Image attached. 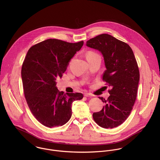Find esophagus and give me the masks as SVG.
Segmentation results:
<instances>
[{"label":"esophagus","instance_id":"1","mask_svg":"<svg viewBox=\"0 0 160 160\" xmlns=\"http://www.w3.org/2000/svg\"><path fill=\"white\" fill-rule=\"evenodd\" d=\"M84 95L85 97H92V96H93V95L91 93H89V92H86V93H84Z\"/></svg>","mask_w":160,"mask_h":160}]
</instances>
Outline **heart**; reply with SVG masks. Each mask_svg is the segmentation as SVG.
<instances>
[{
	"label": "heart",
	"mask_w": 160,
	"mask_h": 160,
	"mask_svg": "<svg viewBox=\"0 0 160 160\" xmlns=\"http://www.w3.org/2000/svg\"><path fill=\"white\" fill-rule=\"evenodd\" d=\"M97 55V54L96 53L93 52H89L87 53V55H86V58L90 57L93 56V55Z\"/></svg>",
	"instance_id": "b5f03b06"
}]
</instances>
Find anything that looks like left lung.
Returning <instances> with one entry per match:
<instances>
[{"mask_svg":"<svg viewBox=\"0 0 160 160\" xmlns=\"http://www.w3.org/2000/svg\"><path fill=\"white\" fill-rule=\"evenodd\" d=\"M86 46L102 53L106 67L103 81L111 88L107 100L98 97L105 105L93 118L100 127L113 128L125 121L135 103L140 79L137 61L130 46L108 34L92 38Z\"/></svg>","mask_w":160,"mask_h":160,"instance_id":"left-lung-1","label":"left lung"}]
</instances>
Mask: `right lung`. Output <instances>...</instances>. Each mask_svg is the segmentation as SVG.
I'll use <instances>...</instances> for the list:
<instances>
[{"label":"right lung","mask_w":160,"mask_h":160,"mask_svg":"<svg viewBox=\"0 0 160 160\" xmlns=\"http://www.w3.org/2000/svg\"><path fill=\"white\" fill-rule=\"evenodd\" d=\"M84 41L69 43L49 39L32 46L23 62L22 78L27 104L34 116L44 126H63L71 117V105L81 100V93L60 92L57 79L62 78L71 59Z\"/></svg>","instance_id":"obj_1"}]
</instances>
